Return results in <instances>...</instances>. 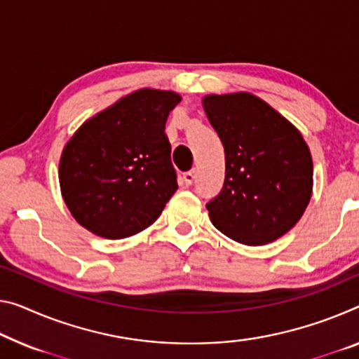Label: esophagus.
<instances>
[{
    "label": "esophagus",
    "mask_w": 359,
    "mask_h": 359,
    "mask_svg": "<svg viewBox=\"0 0 359 359\" xmlns=\"http://www.w3.org/2000/svg\"><path fill=\"white\" fill-rule=\"evenodd\" d=\"M194 180H196V170H191V172H186L183 175V181L186 186H191L192 183H194Z\"/></svg>",
    "instance_id": "obj_1"
}]
</instances>
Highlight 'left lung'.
I'll return each instance as SVG.
<instances>
[{
    "instance_id": "obj_1",
    "label": "left lung",
    "mask_w": 359,
    "mask_h": 359,
    "mask_svg": "<svg viewBox=\"0 0 359 359\" xmlns=\"http://www.w3.org/2000/svg\"><path fill=\"white\" fill-rule=\"evenodd\" d=\"M203 109L226 156L222 191L207 202L213 226L245 245L276 241L310 202V149L294 125L249 93L207 96Z\"/></svg>"
}]
</instances>
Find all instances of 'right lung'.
<instances>
[{"mask_svg":"<svg viewBox=\"0 0 359 359\" xmlns=\"http://www.w3.org/2000/svg\"><path fill=\"white\" fill-rule=\"evenodd\" d=\"M181 97L140 90L81 126L59 163L60 191L83 228L123 239L161 217L178 189L165 122Z\"/></svg>","mask_w":359,"mask_h":359,"instance_id":"add662e5","label":"right lung"}]
</instances>
